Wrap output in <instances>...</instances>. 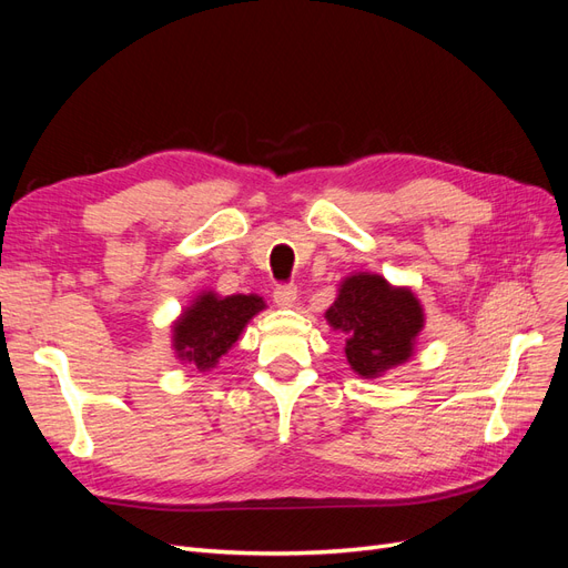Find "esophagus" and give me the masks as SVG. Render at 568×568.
<instances>
[{
    "instance_id": "34e87169",
    "label": "esophagus",
    "mask_w": 568,
    "mask_h": 568,
    "mask_svg": "<svg viewBox=\"0 0 568 568\" xmlns=\"http://www.w3.org/2000/svg\"><path fill=\"white\" fill-rule=\"evenodd\" d=\"M272 298L280 307H294V303L298 298V288L291 286V284L288 286H277V288H274Z\"/></svg>"
}]
</instances>
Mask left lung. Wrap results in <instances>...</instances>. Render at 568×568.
Returning <instances> with one entry per match:
<instances>
[{
  "mask_svg": "<svg viewBox=\"0 0 568 568\" xmlns=\"http://www.w3.org/2000/svg\"><path fill=\"white\" fill-rule=\"evenodd\" d=\"M326 324L346 338V359L363 379H379L415 355L424 329V305L409 286H393L382 274L353 272L336 288L324 313Z\"/></svg>",
  "mask_w": 568,
  "mask_h": 568,
  "instance_id": "left-lung-1",
  "label": "left lung"
}]
</instances>
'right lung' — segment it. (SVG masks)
<instances>
[{
    "label": "right lung",
    "instance_id": "add662e5",
    "mask_svg": "<svg viewBox=\"0 0 568 568\" xmlns=\"http://www.w3.org/2000/svg\"><path fill=\"white\" fill-rule=\"evenodd\" d=\"M265 307L267 303L257 294L217 296L211 288L199 291V296L170 324V346L182 365L211 372L244 334L246 324Z\"/></svg>",
    "mask_w": 568,
    "mask_h": 568
}]
</instances>
